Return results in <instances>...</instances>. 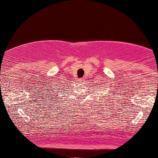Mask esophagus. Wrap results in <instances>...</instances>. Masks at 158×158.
I'll return each mask as SVG.
<instances>
[{"mask_svg": "<svg viewBox=\"0 0 158 158\" xmlns=\"http://www.w3.org/2000/svg\"><path fill=\"white\" fill-rule=\"evenodd\" d=\"M82 80H83V78H82ZM82 80H81V81H82Z\"/></svg>", "mask_w": 158, "mask_h": 158, "instance_id": "34e87169", "label": "esophagus"}]
</instances>
